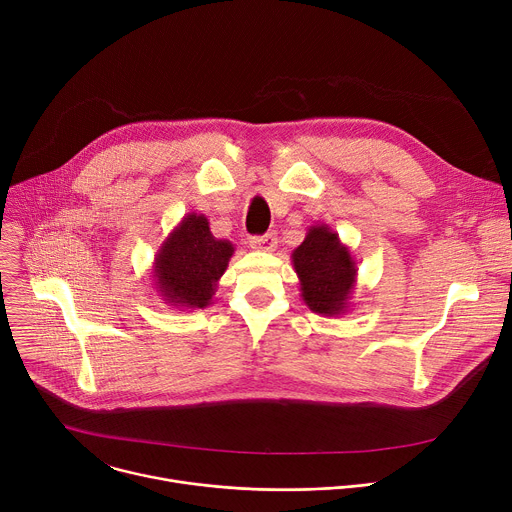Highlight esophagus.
I'll use <instances>...</instances> for the list:
<instances>
[{"instance_id":"esophagus-1","label":"esophagus","mask_w":512,"mask_h":512,"mask_svg":"<svg viewBox=\"0 0 512 512\" xmlns=\"http://www.w3.org/2000/svg\"><path fill=\"white\" fill-rule=\"evenodd\" d=\"M249 245H251V249H255V251L271 253V251H276V247H278V238H276L274 232L263 234V236H251V238H249Z\"/></svg>"}]
</instances>
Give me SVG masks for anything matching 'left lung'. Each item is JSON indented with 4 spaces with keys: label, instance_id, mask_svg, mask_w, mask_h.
Masks as SVG:
<instances>
[{
    "label": "left lung",
    "instance_id": "obj_1",
    "mask_svg": "<svg viewBox=\"0 0 512 512\" xmlns=\"http://www.w3.org/2000/svg\"><path fill=\"white\" fill-rule=\"evenodd\" d=\"M292 265L300 282V296L321 317L350 311L358 267L339 234L327 224H313L304 241L292 251Z\"/></svg>",
    "mask_w": 512,
    "mask_h": 512
}]
</instances>
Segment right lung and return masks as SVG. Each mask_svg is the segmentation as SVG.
<instances>
[{"label":"right lung","instance_id":"obj_1","mask_svg":"<svg viewBox=\"0 0 512 512\" xmlns=\"http://www.w3.org/2000/svg\"><path fill=\"white\" fill-rule=\"evenodd\" d=\"M232 255L234 245L212 234L206 216L185 214L168 232L154 257L152 286L164 304L173 309H206Z\"/></svg>","mask_w":512,"mask_h":512}]
</instances>
